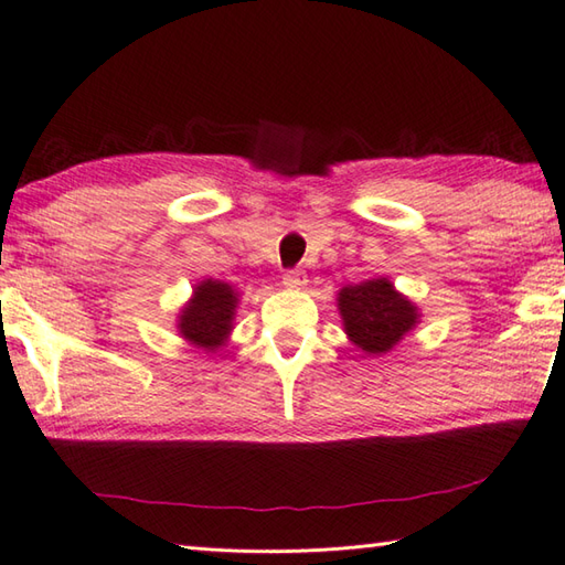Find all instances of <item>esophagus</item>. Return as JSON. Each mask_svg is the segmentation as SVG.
<instances>
[{
    "instance_id": "esophagus-1",
    "label": "esophagus",
    "mask_w": 565,
    "mask_h": 565,
    "mask_svg": "<svg viewBox=\"0 0 565 565\" xmlns=\"http://www.w3.org/2000/svg\"><path fill=\"white\" fill-rule=\"evenodd\" d=\"M284 286H286V289H301V286H306V271L303 269H289L284 274Z\"/></svg>"
}]
</instances>
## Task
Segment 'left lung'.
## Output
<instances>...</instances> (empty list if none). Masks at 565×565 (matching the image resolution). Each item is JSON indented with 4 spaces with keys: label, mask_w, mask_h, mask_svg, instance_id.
<instances>
[{
    "label": "left lung",
    "mask_w": 565,
    "mask_h": 565,
    "mask_svg": "<svg viewBox=\"0 0 565 565\" xmlns=\"http://www.w3.org/2000/svg\"><path fill=\"white\" fill-rule=\"evenodd\" d=\"M345 333L365 353H387L417 323V309L387 279L345 286L338 294Z\"/></svg>",
    "instance_id": "1"
}]
</instances>
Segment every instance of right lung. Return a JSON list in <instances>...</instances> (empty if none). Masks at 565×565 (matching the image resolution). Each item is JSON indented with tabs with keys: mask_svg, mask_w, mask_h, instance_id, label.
<instances>
[{
	"mask_svg": "<svg viewBox=\"0 0 565 565\" xmlns=\"http://www.w3.org/2000/svg\"><path fill=\"white\" fill-rule=\"evenodd\" d=\"M234 309H237V294L230 284L202 281L180 316V333L198 348L214 351L232 331Z\"/></svg>",
	"mask_w": 565,
	"mask_h": 565,
	"instance_id": "right-lung-1",
	"label": "right lung"
}]
</instances>
